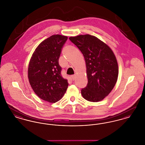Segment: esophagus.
Listing matches in <instances>:
<instances>
[{
	"mask_svg": "<svg viewBox=\"0 0 145 145\" xmlns=\"http://www.w3.org/2000/svg\"><path fill=\"white\" fill-rule=\"evenodd\" d=\"M71 79H72V80H74L76 79V76H71Z\"/></svg>",
	"mask_w": 145,
	"mask_h": 145,
	"instance_id": "1",
	"label": "esophagus"
}]
</instances>
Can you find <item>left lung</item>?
Returning <instances> with one entry per match:
<instances>
[{
  "mask_svg": "<svg viewBox=\"0 0 145 145\" xmlns=\"http://www.w3.org/2000/svg\"><path fill=\"white\" fill-rule=\"evenodd\" d=\"M69 40L82 53L86 63L87 86L81 90L86 100L102 101L114 88L118 75L117 59L109 46L96 36L80 35Z\"/></svg>",
  "mask_w": 145,
  "mask_h": 145,
  "instance_id": "obj_1",
  "label": "left lung"
}]
</instances>
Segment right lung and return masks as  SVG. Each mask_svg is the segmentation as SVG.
Segmentation results:
<instances>
[{
    "label": "right lung",
    "instance_id": "add662e5",
    "mask_svg": "<svg viewBox=\"0 0 145 145\" xmlns=\"http://www.w3.org/2000/svg\"><path fill=\"white\" fill-rule=\"evenodd\" d=\"M68 37L53 35L44 40L35 49L29 63V82L36 95L49 103L60 100L69 84L61 75L59 59Z\"/></svg>",
    "mask_w": 145,
    "mask_h": 145
}]
</instances>
